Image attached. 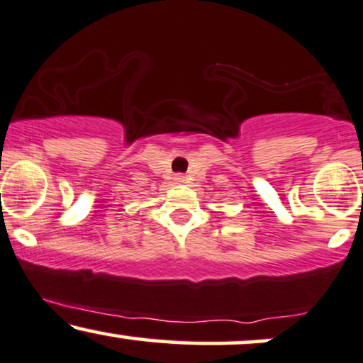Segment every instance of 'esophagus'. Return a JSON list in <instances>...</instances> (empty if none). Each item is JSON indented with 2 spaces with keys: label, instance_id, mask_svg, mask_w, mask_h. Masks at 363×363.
<instances>
[{
  "label": "esophagus",
  "instance_id": "34e87169",
  "mask_svg": "<svg viewBox=\"0 0 363 363\" xmlns=\"http://www.w3.org/2000/svg\"><path fill=\"white\" fill-rule=\"evenodd\" d=\"M186 179H184V176H176V182L177 184H182V182H184Z\"/></svg>",
  "mask_w": 363,
  "mask_h": 363
}]
</instances>
